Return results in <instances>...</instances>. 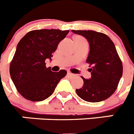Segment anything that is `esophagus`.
<instances>
[{
    "label": "esophagus",
    "mask_w": 134,
    "mask_h": 134,
    "mask_svg": "<svg viewBox=\"0 0 134 134\" xmlns=\"http://www.w3.org/2000/svg\"><path fill=\"white\" fill-rule=\"evenodd\" d=\"M68 75L70 76H74V74H72V73H71L70 72H68Z\"/></svg>",
    "instance_id": "esophagus-1"
}]
</instances>
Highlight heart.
<instances>
[{"label": "heart", "mask_w": 134, "mask_h": 134, "mask_svg": "<svg viewBox=\"0 0 134 134\" xmlns=\"http://www.w3.org/2000/svg\"><path fill=\"white\" fill-rule=\"evenodd\" d=\"M75 38H80V39H84L83 37H80V36H76L75 37ZM84 40H85V39H84Z\"/></svg>", "instance_id": "heart-1"}]
</instances>
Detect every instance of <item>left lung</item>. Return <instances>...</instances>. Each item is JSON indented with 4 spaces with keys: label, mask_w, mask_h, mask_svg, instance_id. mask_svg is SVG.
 Listing matches in <instances>:
<instances>
[{
    "label": "left lung",
    "mask_w": 134,
    "mask_h": 134,
    "mask_svg": "<svg viewBox=\"0 0 134 134\" xmlns=\"http://www.w3.org/2000/svg\"><path fill=\"white\" fill-rule=\"evenodd\" d=\"M88 40L90 52L86 63L89 64L90 79H83V86L76 92L84 100L100 102L114 93L123 74V65L115 46L106 34L89 30H72Z\"/></svg>",
    "instance_id": "8db88e82"
}]
</instances>
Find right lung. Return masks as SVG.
Segmentation results:
<instances>
[{
	"label": "right lung",
	"mask_w": 134,
	"mask_h": 134,
	"mask_svg": "<svg viewBox=\"0 0 134 134\" xmlns=\"http://www.w3.org/2000/svg\"><path fill=\"white\" fill-rule=\"evenodd\" d=\"M69 30L37 29L28 32L16 46L10 64V75L22 97L31 101H41L54 93L60 80L67 74L46 68L45 60L51 59L60 41Z\"/></svg>",
	"instance_id": "add662e5"
}]
</instances>
